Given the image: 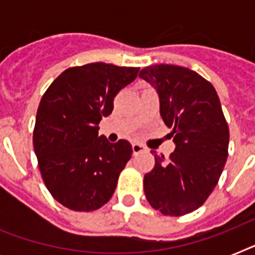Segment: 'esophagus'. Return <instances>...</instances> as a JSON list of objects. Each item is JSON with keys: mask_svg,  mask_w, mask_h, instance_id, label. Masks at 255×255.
<instances>
[{"mask_svg": "<svg viewBox=\"0 0 255 255\" xmlns=\"http://www.w3.org/2000/svg\"><path fill=\"white\" fill-rule=\"evenodd\" d=\"M132 152H133V155H139V153L147 152V148L144 147L143 144L135 143V144H132Z\"/></svg>", "mask_w": 255, "mask_h": 255, "instance_id": "obj_1", "label": "esophagus"}]
</instances>
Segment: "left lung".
<instances>
[{
	"label": "left lung",
	"mask_w": 255,
	"mask_h": 255,
	"mask_svg": "<svg viewBox=\"0 0 255 255\" xmlns=\"http://www.w3.org/2000/svg\"><path fill=\"white\" fill-rule=\"evenodd\" d=\"M139 77L157 90L160 115L176 144L168 160L153 152L144 193L164 216H184L206 201L225 167L229 127L220 98L209 81L181 66H148Z\"/></svg>",
	"instance_id": "8db88e82"
}]
</instances>
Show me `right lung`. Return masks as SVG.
<instances>
[{
  "instance_id": "add662e5",
  "label": "right lung",
  "mask_w": 255,
  "mask_h": 255,
  "mask_svg": "<svg viewBox=\"0 0 255 255\" xmlns=\"http://www.w3.org/2000/svg\"><path fill=\"white\" fill-rule=\"evenodd\" d=\"M139 70L103 62L75 66L65 70L42 96L34 151L46 188L67 209H99L115 192L132 147L127 140L108 143L98 135L99 123Z\"/></svg>"
}]
</instances>
